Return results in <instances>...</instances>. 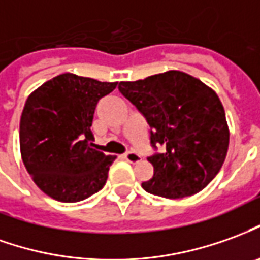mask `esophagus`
Masks as SVG:
<instances>
[{
    "instance_id": "obj_1",
    "label": "esophagus",
    "mask_w": 260,
    "mask_h": 260,
    "mask_svg": "<svg viewBox=\"0 0 260 260\" xmlns=\"http://www.w3.org/2000/svg\"><path fill=\"white\" fill-rule=\"evenodd\" d=\"M124 157L129 161V163H138V161L141 160V156L138 155L135 150H128L124 155Z\"/></svg>"
}]
</instances>
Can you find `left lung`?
I'll use <instances>...</instances> for the list:
<instances>
[{"mask_svg":"<svg viewBox=\"0 0 260 260\" xmlns=\"http://www.w3.org/2000/svg\"><path fill=\"white\" fill-rule=\"evenodd\" d=\"M118 90L150 126L155 153L153 177L145 191L183 199L201 191L217 176L228 150L224 107L210 87L190 74L170 70L138 81H121ZM159 144L165 146L157 152Z\"/></svg>","mask_w":260,"mask_h":260,"instance_id":"1","label":"left lung"}]
</instances>
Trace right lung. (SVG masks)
<instances>
[{
    "label": "right lung",
    "instance_id": "obj_1",
    "mask_svg": "<svg viewBox=\"0 0 260 260\" xmlns=\"http://www.w3.org/2000/svg\"><path fill=\"white\" fill-rule=\"evenodd\" d=\"M117 84L64 73L28 97L19 124L21 155L49 197L77 203L104 187L115 156L94 149L90 128L99 101Z\"/></svg>",
    "mask_w": 260,
    "mask_h": 260
}]
</instances>
